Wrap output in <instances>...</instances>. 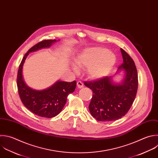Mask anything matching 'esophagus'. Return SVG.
Instances as JSON below:
<instances>
[{"label": "esophagus", "mask_w": 158, "mask_h": 158, "mask_svg": "<svg viewBox=\"0 0 158 158\" xmlns=\"http://www.w3.org/2000/svg\"><path fill=\"white\" fill-rule=\"evenodd\" d=\"M77 86L78 88H82L83 87V83L81 81H77Z\"/></svg>", "instance_id": "esophagus-1"}]
</instances>
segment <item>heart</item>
Wrapping results in <instances>:
<instances>
[{
    "instance_id": "heart-1",
    "label": "heart",
    "mask_w": 158,
    "mask_h": 158,
    "mask_svg": "<svg viewBox=\"0 0 158 158\" xmlns=\"http://www.w3.org/2000/svg\"><path fill=\"white\" fill-rule=\"evenodd\" d=\"M116 56L107 49L102 47H93L85 49L75 59L78 67L88 69L87 73L92 80H99L106 77L116 63ZM77 72L78 69L74 66Z\"/></svg>"
}]
</instances>
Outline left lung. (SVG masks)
Returning <instances> with one entry per match:
<instances>
[{
  "mask_svg": "<svg viewBox=\"0 0 158 158\" xmlns=\"http://www.w3.org/2000/svg\"><path fill=\"white\" fill-rule=\"evenodd\" d=\"M123 63L118 72L124 70L120 83H114L112 77H105L94 81L85 82L93 91L89 105L92 116L101 122L114 121L124 116L130 109L138 89V73L134 61L122 48Z\"/></svg>",
  "mask_w": 158,
  "mask_h": 158,
  "instance_id": "left-lung-1",
  "label": "left lung"
}]
</instances>
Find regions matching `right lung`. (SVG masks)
<instances>
[{
    "label": "right lung",
    "mask_w": 158,
    "mask_h": 158,
    "mask_svg": "<svg viewBox=\"0 0 158 158\" xmlns=\"http://www.w3.org/2000/svg\"><path fill=\"white\" fill-rule=\"evenodd\" d=\"M56 42V40H44L30 49L20 63L17 79L19 94L24 106L33 114L46 118L55 117L61 112L67 102L68 95L75 91L77 82L59 80L45 89L36 90L26 85L22 70L29 53L43 48H48Z\"/></svg>",
    "instance_id": "obj_1"
}]
</instances>
